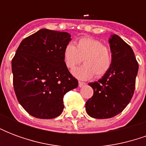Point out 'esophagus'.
<instances>
[{"label":"esophagus","instance_id":"1","mask_svg":"<svg viewBox=\"0 0 146 146\" xmlns=\"http://www.w3.org/2000/svg\"><path fill=\"white\" fill-rule=\"evenodd\" d=\"M84 85H86V84L84 82H81V81H79V87L80 88H82Z\"/></svg>","mask_w":146,"mask_h":146}]
</instances>
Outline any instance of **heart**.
<instances>
[{"instance_id":"obj_1","label":"heart","mask_w":146,"mask_h":146,"mask_svg":"<svg viewBox=\"0 0 146 146\" xmlns=\"http://www.w3.org/2000/svg\"><path fill=\"white\" fill-rule=\"evenodd\" d=\"M65 66L73 70L84 62V65L73 71V75L80 80H87L95 76L101 77L112 66V54L107 47L97 39L84 36L75 42L73 46L68 44L62 52Z\"/></svg>"}]
</instances>
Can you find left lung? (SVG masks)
Here are the masks:
<instances>
[{"mask_svg":"<svg viewBox=\"0 0 146 146\" xmlns=\"http://www.w3.org/2000/svg\"><path fill=\"white\" fill-rule=\"evenodd\" d=\"M109 42L112 66L99 80L88 84L94 94L86 102V111L96 119L111 118L125 109L134 95L138 70L130 45L117 35H112Z\"/></svg>","mask_w":146,"mask_h":146,"instance_id":"1","label":"left lung"}]
</instances>
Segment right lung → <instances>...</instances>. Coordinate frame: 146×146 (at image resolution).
Returning <instances> with one entry per match:
<instances>
[{
    "label": "right lung",
    "instance_id": "obj_1",
    "mask_svg": "<svg viewBox=\"0 0 146 146\" xmlns=\"http://www.w3.org/2000/svg\"><path fill=\"white\" fill-rule=\"evenodd\" d=\"M66 32L42 29L21 42L11 61L18 101L31 116L52 119L63 111V97L78 80L65 66L62 52L70 41Z\"/></svg>",
    "mask_w": 146,
    "mask_h": 146
}]
</instances>
